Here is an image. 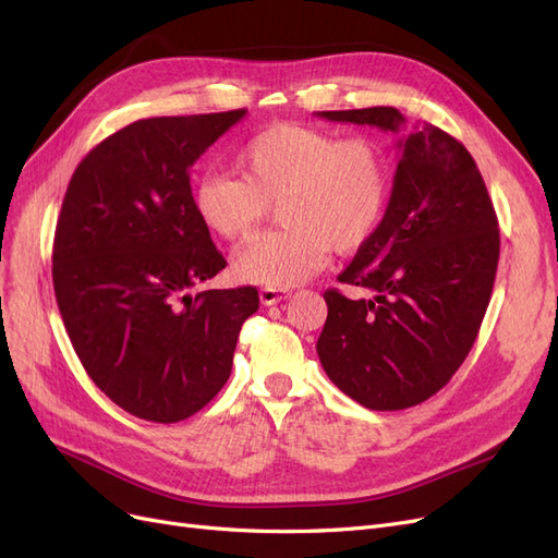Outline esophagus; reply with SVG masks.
<instances>
[{"instance_id": "esophagus-1", "label": "esophagus", "mask_w": 558, "mask_h": 558, "mask_svg": "<svg viewBox=\"0 0 558 558\" xmlns=\"http://www.w3.org/2000/svg\"><path fill=\"white\" fill-rule=\"evenodd\" d=\"M291 293L289 291H279V289H260V302L265 307H272L277 302L286 300Z\"/></svg>"}]
</instances>
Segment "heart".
<instances>
[{
    "label": "heart",
    "instance_id": "obj_1",
    "mask_svg": "<svg viewBox=\"0 0 558 558\" xmlns=\"http://www.w3.org/2000/svg\"><path fill=\"white\" fill-rule=\"evenodd\" d=\"M238 174L205 172L191 205L216 238L244 242L277 207L283 228L234 253L232 272L265 289H293L324 269L330 251L353 253L375 238L393 193L386 146L367 134L279 123L238 150Z\"/></svg>",
    "mask_w": 558,
    "mask_h": 558
}]
</instances>
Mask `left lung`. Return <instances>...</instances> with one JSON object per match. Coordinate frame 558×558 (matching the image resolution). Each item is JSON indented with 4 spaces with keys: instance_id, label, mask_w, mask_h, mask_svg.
I'll use <instances>...</instances> for the list:
<instances>
[{
    "instance_id": "1",
    "label": "left lung",
    "mask_w": 558,
    "mask_h": 558,
    "mask_svg": "<svg viewBox=\"0 0 558 558\" xmlns=\"http://www.w3.org/2000/svg\"><path fill=\"white\" fill-rule=\"evenodd\" d=\"M318 116L404 130L393 107ZM398 148L384 223L337 277L373 298L326 291L328 318L316 342L330 381L377 412L428 400L461 367L492 300L500 253L498 218L468 148L430 123L403 132Z\"/></svg>"
}]
</instances>
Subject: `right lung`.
<instances>
[{"mask_svg": "<svg viewBox=\"0 0 558 558\" xmlns=\"http://www.w3.org/2000/svg\"><path fill=\"white\" fill-rule=\"evenodd\" d=\"M246 109L144 118L72 174L53 242L66 335L99 391L125 412L177 424L230 377L253 286L191 293L226 267L191 205L189 170Z\"/></svg>", "mask_w": 558, "mask_h": 558, "instance_id": "right-lung-1", "label": "right lung"}]
</instances>
